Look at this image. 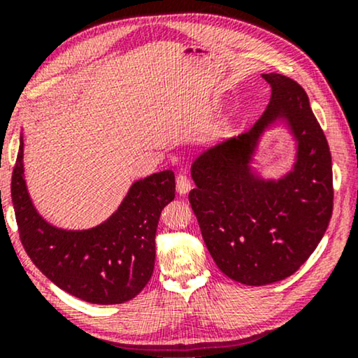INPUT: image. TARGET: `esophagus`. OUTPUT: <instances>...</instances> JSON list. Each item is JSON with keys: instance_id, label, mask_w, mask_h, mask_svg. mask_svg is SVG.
<instances>
[{"instance_id": "1", "label": "esophagus", "mask_w": 358, "mask_h": 358, "mask_svg": "<svg viewBox=\"0 0 358 358\" xmlns=\"http://www.w3.org/2000/svg\"><path fill=\"white\" fill-rule=\"evenodd\" d=\"M190 189H192V184H190L187 176H184V174L178 176V179H176V190H178V194L185 195V194H189Z\"/></svg>"}]
</instances>
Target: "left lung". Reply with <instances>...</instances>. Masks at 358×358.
<instances>
[{
  "mask_svg": "<svg viewBox=\"0 0 358 358\" xmlns=\"http://www.w3.org/2000/svg\"><path fill=\"white\" fill-rule=\"evenodd\" d=\"M271 101L246 134L202 151L190 166L189 202L220 271L261 287L295 273L324 236L332 215V161L327 140L303 87L262 75ZM283 128L294 143L285 173L264 176L253 164L268 131Z\"/></svg>",
  "mask_w": 358,
  "mask_h": 358,
  "instance_id": "8db88e82",
  "label": "left lung"
}]
</instances>
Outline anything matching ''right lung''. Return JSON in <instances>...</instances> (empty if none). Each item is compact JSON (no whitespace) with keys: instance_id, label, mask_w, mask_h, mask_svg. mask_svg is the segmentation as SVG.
I'll return each instance as SVG.
<instances>
[{"instance_id":"obj_1","label":"right lung","mask_w":358,"mask_h":358,"mask_svg":"<svg viewBox=\"0 0 358 358\" xmlns=\"http://www.w3.org/2000/svg\"><path fill=\"white\" fill-rule=\"evenodd\" d=\"M173 171L135 180L109 218L85 229L58 228L34 207L24 179V141L13 171L11 197L22 246L58 288L94 305L129 301L153 275L161 212L176 197Z\"/></svg>"}]
</instances>
